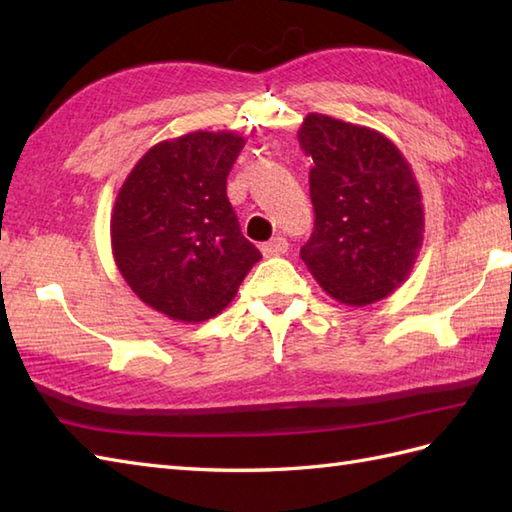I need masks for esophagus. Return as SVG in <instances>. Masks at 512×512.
<instances>
[{"label": "esophagus", "mask_w": 512, "mask_h": 512, "mask_svg": "<svg viewBox=\"0 0 512 512\" xmlns=\"http://www.w3.org/2000/svg\"><path fill=\"white\" fill-rule=\"evenodd\" d=\"M288 253V242L284 237H273L270 242L262 244V255L264 257H279Z\"/></svg>", "instance_id": "esophagus-1"}]
</instances>
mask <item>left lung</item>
Segmentation results:
<instances>
[{
  "label": "left lung",
  "mask_w": 512,
  "mask_h": 512,
  "mask_svg": "<svg viewBox=\"0 0 512 512\" xmlns=\"http://www.w3.org/2000/svg\"><path fill=\"white\" fill-rule=\"evenodd\" d=\"M299 143L314 167V233L301 248L332 299L363 308L405 284L424 239L418 180L402 151L372 127L312 112Z\"/></svg>",
  "instance_id": "1"
}]
</instances>
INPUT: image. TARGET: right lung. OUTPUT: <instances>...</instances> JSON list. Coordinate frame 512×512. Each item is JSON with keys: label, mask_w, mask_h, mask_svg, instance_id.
<instances>
[{"label": "right lung", "mask_w": 512, "mask_h": 512, "mask_svg": "<svg viewBox=\"0 0 512 512\" xmlns=\"http://www.w3.org/2000/svg\"><path fill=\"white\" fill-rule=\"evenodd\" d=\"M246 138L191 132L160 140L116 193L112 255L134 295L173 321L220 314L262 255L239 231L226 178Z\"/></svg>", "instance_id": "right-lung-1"}]
</instances>
